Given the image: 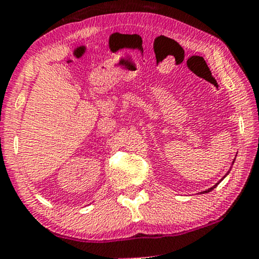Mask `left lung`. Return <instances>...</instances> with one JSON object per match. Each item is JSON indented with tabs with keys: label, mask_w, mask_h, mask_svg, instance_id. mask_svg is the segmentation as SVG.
<instances>
[{
	"label": "left lung",
	"mask_w": 259,
	"mask_h": 259,
	"mask_svg": "<svg viewBox=\"0 0 259 259\" xmlns=\"http://www.w3.org/2000/svg\"><path fill=\"white\" fill-rule=\"evenodd\" d=\"M228 173H229V171H228ZM227 175H228V174H227ZM218 184H219V183H218ZM218 184H215L214 186H212V187H210V189H208V190H206V191H202V192H203V194H207V192H210V191H212L213 189H215V186L218 185Z\"/></svg>",
	"instance_id": "1"
}]
</instances>
